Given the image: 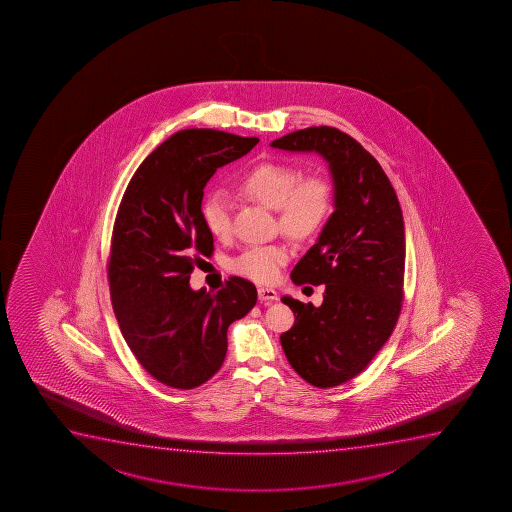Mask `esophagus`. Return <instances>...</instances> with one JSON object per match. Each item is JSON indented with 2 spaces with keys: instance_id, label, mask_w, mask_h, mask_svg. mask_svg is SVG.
Returning a JSON list of instances; mask_svg holds the SVG:
<instances>
[{
  "instance_id": "obj_1",
  "label": "esophagus",
  "mask_w": 512,
  "mask_h": 512,
  "mask_svg": "<svg viewBox=\"0 0 512 512\" xmlns=\"http://www.w3.org/2000/svg\"><path fill=\"white\" fill-rule=\"evenodd\" d=\"M259 300L267 301V303H272V301H276L277 300L276 289L259 288Z\"/></svg>"
}]
</instances>
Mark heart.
I'll use <instances>...</instances> for the list:
<instances>
[{
	"label": "heart",
	"mask_w": 512,
	"mask_h": 512,
	"mask_svg": "<svg viewBox=\"0 0 512 512\" xmlns=\"http://www.w3.org/2000/svg\"><path fill=\"white\" fill-rule=\"evenodd\" d=\"M240 190L250 199L277 211L284 233L298 240L313 235L331 209V187L322 176L300 178L291 166L264 163L250 169L240 181ZM205 228L216 238L231 231V200L224 192H212L202 204ZM288 247L262 245L252 247L233 260V271L257 283H271L288 260Z\"/></svg>",
	"instance_id": "obj_1"
}]
</instances>
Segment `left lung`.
Returning a JSON list of instances; mask_svg holds the SVG:
<instances>
[{
	"instance_id": "left-lung-1",
	"label": "left lung",
	"mask_w": 512,
	"mask_h": 512,
	"mask_svg": "<svg viewBox=\"0 0 512 512\" xmlns=\"http://www.w3.org/2000/svg\"><path fill=\"white\" fill-rule=\"evenodd\" d=\"M271 147L317 152L329 164L334 212L291 272L295 284H325L320 307L283 296L295 325L281 334L289 365L325 389L363 372L396 327L403 303L404 221L377 159L348 133L310 127Z\"/></svg>"
}]
</instances>
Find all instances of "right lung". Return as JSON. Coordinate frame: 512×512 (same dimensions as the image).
I'll return each instance as SVG.
<instances>
[{
    "instance_id": "1",
    "label": "right lung",
    "mask_w": 512,
    "mask_h": 512,
    "mask_svg": "<svg viewBox=\"0 0 512 512\" xmlns=\"http://www.w3.org/2000/svg\"><path fill=\"white\" fill-rule=\"evenodd\" d=\"M259 144L211 128L171 135L145 157L123 193L109 253V293L128 348L161 384L199 387L223 365L228 327L257 303L247 279L217 293L190 288L214 238L202 219L207 181Z\"/></svg>"
}]
</instances>
